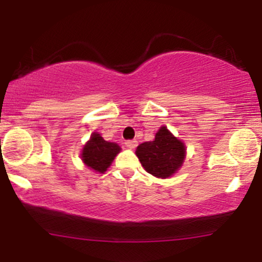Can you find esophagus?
<instances>
[{"mask_svg":"<svg viewBox=\"0 0 262 262\" xmlns=\"http://www.w3.org/2000/svg\"><path fill=\"white\" fill-rule=\"evenodd\" d=\"M137 145H138L137 140H127V141H125V146H127V148H129V149H134Z\"/></svg>","mask_w":262,"mask_h":262,"instance_id":"obj_1","label":"esophagus"}]
</instances>
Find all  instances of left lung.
<instances>
[{"label":"left lung","mask_w":262,"mask_h":262,"mask_svg":"<svg viewBox=\"0 0 262 262\" xmlns=\"http://www.w3.org/2000/svg\"><path fill=\"white\" fill-rule=\"evenodd\" d=\"M137 156L143 167L152 176L166 179L181 167L185 159V145L161 127L152 141H145L137 148Z\"/></svg>","instance_id":"1"}]
</instances>
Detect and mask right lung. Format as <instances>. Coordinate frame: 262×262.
Returning a JSON list of instances; mask_svg holds the SVG:
<instances>
[{
  "mask_svg": "<svg viewBox=\"0 0 262 262\" xmlns=\"http://www.w3.org/2000/svg\"><path fill=\"white\" fill-rule=\"evenodd\" d=\"M119 151L121 148L116 143L106 141L98 133H93L83 146L81 158L87 166L103 173Z\"/></svg>",
  "mask_w": 262,
  "mask_h": 262,
  "instance_id": "add662e5",
  "label": "right lung"
}]
</instances>
